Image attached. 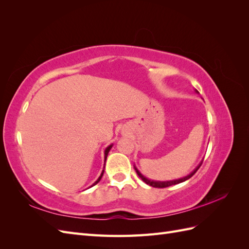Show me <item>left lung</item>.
Instances as JSON below:
<instances>
[{"instance_id":"1","label":"left lung","mask_w":249,"mask_h":249,"mask_svg":"<svg viewBox=\"0 0 249 249\" xmlns=\"http://www.w3.org/2000/svg\"><path fill=\"white\" fill-rule=\"evenodd\" d=\"M201 164H202V162L198 165V166H197L196 168L194 169V171H192V172L190 173L189 176H187V177H185V178H183L176 179V180H169V182H156V180H150V179H148V178L143 177V176L141 175V173L137 170V168H135V169H136L137 175L140 177V178H141L145 184H147V185H149V186H152V187H155V188H166V187H169V186H172V185H177V184H179V183H183V182H185V180H187L188 178H190L194 175V173L198 170V168L200 167Z\"/></svg>"}]
</instances>
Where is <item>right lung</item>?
<instances>
[{
    "mask_svg": "<svg viewBox=\"0 0 249 249\" xmlns=\"http://www.w3.org/2000/svg\"><path fill=\"white\" fill-rule=\"evenodd\" d=\"M111 147H112V145H110V146H108L107 148H106V150H105V161H106V159H107V156H108V153H109V150L111 149ZM103 173H104V171L102 172V175H101V177L99 178H97V180H96V182L92 185V186H94V185H96L97 183H99L100 182V180H101V178H102V177H103Z\"/></svg>",
    "mask_w": 249,
    "mask_h": 249,
    "instance_id": "obj_1",
    "label": "right lung"
}]
</instances>
